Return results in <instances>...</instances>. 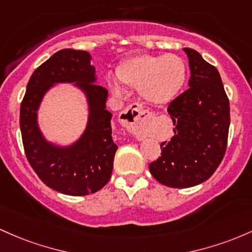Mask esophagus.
<instances>
[{"label":"esophagus","instance_id":"1","mask_svg":"<svg viewBox=\"0 0 252 252\" xmlns=\"http://www.w3.org/2000/svg\"><path fill=\"white\" fill-rule=\"evenodd\" d=\"M151 113L146 111L143 106L138 103H133L128 106L124 112H121L120 123L127 131L139 135V129L143 126L148 125L151 121Z\"/></svg>","mask_w":252,"mask_h":252}]
</instances>
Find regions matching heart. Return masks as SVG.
Segmentation results:
<instances>
[{"instance_id": "1", "label": "heart", "mask_w": 252, "mask_h": 252, "mask_svg": "<svg viewBox=\"0 0 252 252\" xmlns=\"http://www.w3.org/2000/svg\"><path fill=\"white\" fill-rule=\"evenodd\" d=\"M115 73L121 83L138 88L144 101L154 106H165L185 87L187 65L176 55H139L121 62ZM108 84L113 94L123 95L117 81L111 80Z\"/></svg>"}]
</instances>
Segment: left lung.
<instances>
[{
	"label": "left lung",
	"mask_w": 252,
	"mask_h": 252,
	"mask_svg": "<svg viewBox=\"0 0 252 252\" xmlns=\"http://www.w3.org/2000/svg\"><path fill=\"white\" fill-rule=\"evenodd\" d=\"M189 89L168 107L174 137L160 144L162 154L149 165L158 182L189 188L205 182L224 158L230 127V102L220 73L197 51L186 47Z\"/></svg>",
	"instance_id": "left-lung-1"
}]
</instances>
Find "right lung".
<instances>
[{
	"instance_id": "add662e5",
	"label": "right lung",
	"mask_w": 252,
	"mask_h": 252,
	"mask_svg": "<svg viewBox=\"0 0 252 252\" xmlns=\"http://www.w3.org/2000/svg\"><path fill=\"white\" fill-rule=\"evenodd\" d=\"M86 51L56 52L31 76L20 108V129L25 154L33 170L47 187L72 196L96 193L112 176L117 144L112 138L108 92L96 84L95 66ZM61 83H71L84 93L89 119L82 134L69 146L47 141L37 124L44 95Z\"/></svg>"
}]
</instances>
